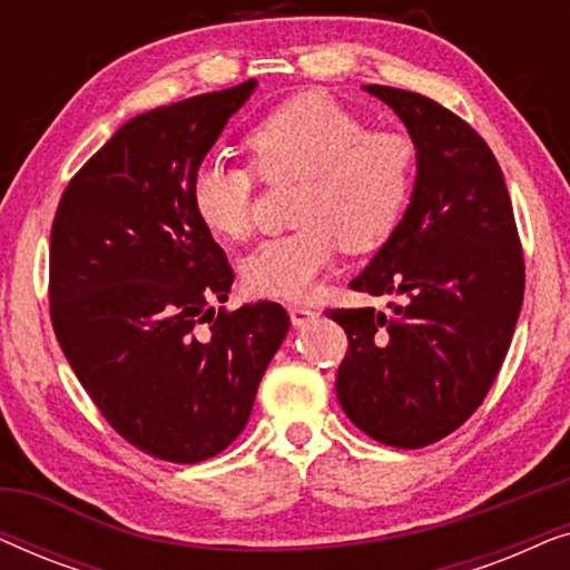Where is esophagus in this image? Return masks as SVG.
Returning a JSON list of instances; mask_svg holds the SVG:
<instances>
[{
  "instance_id": "34e87169",
  "label": "esophagus",
  "mask_w": 570,
  "mask_h": 570,
  "mask_svg": "<svg viewBox=\"0 0 570 570\" xmlns=\"http://www.w3.org/2000/svg\"><path fill=\"white\" fill-rule=\"evenodd\" d=\"M287 314H291V322L293 326H306L308 322H314V318L318 316L316 311H311L308 306H287Z\"/></svg>"
}]
</instances>
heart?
Returning a JSON list of instances; mask_svg holds the SVG:
<instances>
[{
    "label": "heart",
    "instance_id": "b5f03b06",
    "mask_svg": "<svg viewBox=\"0 0 570 570\" xmlns=\"http://www.w3.org/2000/svg\"><path fill=\"white\" fill-rule=\"evenodd\" d=\"M252 166L267 184L301 181L293 233L262 240L240 262V279L262 298L303 301L340 248L376 252L400 228L415 189L417 147L400 129L368 121L324 92H301L246 135ZM209 158L194 168L189 202L217 238H246L254 225L256 176Z\"/></svg>",
    "mask_w": 570,
    "mask_h": 570
}]
</instances>
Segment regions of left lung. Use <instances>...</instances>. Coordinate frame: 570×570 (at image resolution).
Here are the masks:
<instances>
[{
	"instance_id": "1",
	"label": "left lung",
	"mask_w": 570,
	"mask_h": 570,
	"mask_svg": "<svg viewBox=\"0 0 570 570\" xmlns=\"http://www.w3.org/2000/svg\"><path fill=\"white\" fill-rule=\"evenodd\" d=\"M417 147L407 213L350 287L400 298L330 308L347 334L337 400L365 435L423 449L485 400L524 301V256L501 166L470 124L420 92L365 85Z\"/></svg>"
}]
</instances>
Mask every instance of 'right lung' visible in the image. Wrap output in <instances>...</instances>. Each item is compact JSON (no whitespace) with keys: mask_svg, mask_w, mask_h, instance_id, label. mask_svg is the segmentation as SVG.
<instances>
[{"mask_svg":"<svg viewBox=\"0 0 570 570\" xmlns=\"http://www.w3.org/2000/svg\"><path fill=\"white\" fill-rule=\"evenodd\" d=\"M256 80L129 119L61 194L51 225V324L121 439L197 464L228 449L291 318L259 301L217 311L233 269L189 202L194 168Z\"/></svg>","mask_w":570,"mask_h":570,"instance_id":"right-lung-1","label":"right lung"}]
</instances>
